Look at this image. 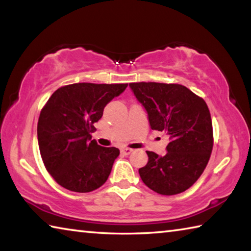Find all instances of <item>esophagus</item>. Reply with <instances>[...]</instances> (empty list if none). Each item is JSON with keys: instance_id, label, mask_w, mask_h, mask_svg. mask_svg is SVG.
I'll list each match as a JSON object with an SVG mask.
<instances>
[{"instance_id": "1", "label": "esophagus", "mask_w": 251, "mask_h": 251, "mask_svg": "<svg viewBox=\"0 0 251 251\" xmlns=\"http://www.w3.org/2000/svg\"><path fill=\"white\" fill-rule=\"evenodd\" d=\"M131 151H133V150H131V148H127V147L121 148V152H122L123 155H129Z\"/></svg>"}]
</instances>
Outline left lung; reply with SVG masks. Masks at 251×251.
<instances>
[{
  "label": "left lung",
  "instance_id": "obj_1",
  "mask_svg": "<svg viewBox=\"0 0 251 251\" xmlns=\"http://www.w3.org/2000/svg\"><path fill=\"white\" fill-rule=\"evenodd\" d=\"M147 112L152 130L169 136L166 154L146 151V166L138 169L148 188L176 195L194 185L206 168L212 151V124L205 100L179 84L130 83Z\"/></svg>",
  "mask_w": 251,
  "mask_h": 251
}]
</instances>
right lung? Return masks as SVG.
Masks as SVG:
<instances>
[{
	"label": "right lung",
	"instance_id": "right-lung-1",
	"mask_svg": "<svg viewBox=\"0 0 251 251\" xmlns=\"http://www.w3.org/2000/svg\"><path fill=\"white\" fill-rule=\"evenodd\" d=\"M127 84L77 83L55 91L42 109L37 141L42 159L58 185L76 193H90L107 180L116 147H101L92 131L94 123Z\"/></svg>",
	"mask_w": 251,
	"mask_h": 251
}]
</instances>
